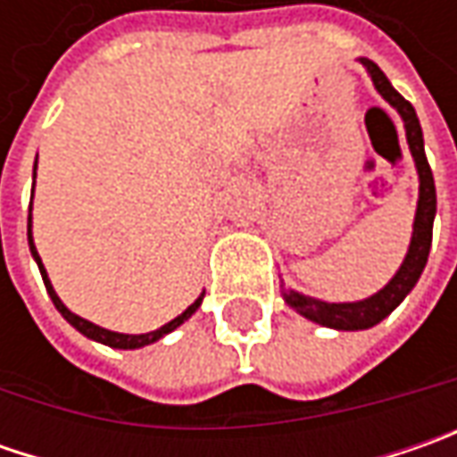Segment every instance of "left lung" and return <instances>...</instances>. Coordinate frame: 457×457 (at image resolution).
Wrapping results in <instances>:
<instances>
[{
    "mask_svg": "<svg viewBox=\"0 0 457 457\" xmlns=\"http://www.w3.org/2000/svg\"><path fill=\"white\" fill-rule=\"evenodd\" d=\"M361 62L366 65V71L374 80L378 94L395 106L399 116H402V121H404L410 152H412L417 175H420V201H417V216H414L412 244H410V252L404 256V264L392 277V282L384 290H378L377 295H371L369 300H361V303H323V300H315V297L287 290L285 285L279 287L285 303L295 307L300 315H305L307 320L328 325V328H338V330H363V328L381 323L410 295V290L417 285L420 274L425 270V264H428L432 244V220H435V208H437L435 180H432L430 162L425 157V139H422V127H420V119L414 114V106L389 83V79L384 76V71L378 68L377 62L369 61V58H361Z\"/></svg>",
    "mask_w": 457,
    "mask_h": 457,
    "instance_id": "left-lung-1",
    "label": "left lung"
}]
</instances>
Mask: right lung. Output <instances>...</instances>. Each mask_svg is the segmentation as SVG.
<instances>
[{"label": "right lung", "mask_w": 457, "mask_h": 457, "mask_svg": "<svg viewBox=\"0 0 457 457\" xmlns=\"http://www.w3.org/2000/svg\"><path fill=\"white\" fill-rule=\"evenodd\" d=\"M35 170H37V160H35ZM32 219H27V238H29V252H32V256H35V262H37V267H40V274H43V282H45V290H47V295H50V300H53V305L58 307V312H61L62 318L68 320V323L73 325L76 330H80L86 338H94V341L98 343H106V345H112V348H142V345H150V343L160 341L162 336H167L170 330H175L178 325H183L198 307H201L203 303V292L201 297L193 303V305L185 310L183 315H178L175 320H170L167 325H162V328H157V330H152V333H142V336H124V333H114V330H106V328H98V325L88 323V320H83V318H79L76 312H71L68 307L62 305L61 297L55 295V290H53V285H50V279H47V272H45L43 262H40V254H37V249H35V244H32V223H29Z\"/></svg>", "instance_id": "right-lung-1"}]
</instances>
